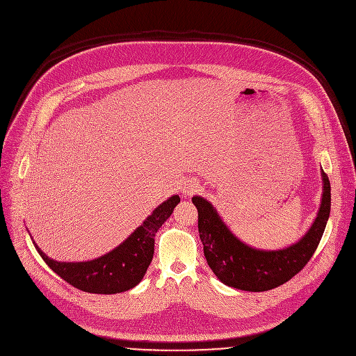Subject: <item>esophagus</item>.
<instances>
[{
  "label": "esophagus",
  "instance_id": "34e87169",
  "mask_svg": "<svg viewBox=\"0 0 356 356\" xmlns=\"http://www.w3.org/2000/svg\"><path fill=\"white\" fill-rule=\"evenodd\" d=\"M199 189V184L195 179H188L182 184V193L186 196L193 195Z\"/></svg>",
  "mask_w": 356,
  "mask_h": 356
}]
</instances>
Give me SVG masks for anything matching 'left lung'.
<instances>
[{"label": "left lung", "mask_w": 356, "mask_h": 356, "mask_svg": "<svg viewBox=\"0 0 356 356\" xmlns=\"http://www.w3.org/2000/svg\"><path fill=\"white\" fill-rule=\"evenodd\" d=\"M323 196L317 216L305 236L280 250H261L243 243L220 218L207 199L195 195L197 229L204 258L218 279L230 288L265 292L277 288L300 272L313 257L331 210V186L321 170Z\"/></svg>", "instance_id": "obj_1"}]
</instances>
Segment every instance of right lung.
<instances>
[{
	"label": "right lung",
	"instance_id": "add662e5",
	"mask_svg": "<svg viewBox=\"0 0 356 356\" xmlns=\"http://www.w3.org/2000/svg\"><path fill=\"white\" fill-rule=\"evenodd\" d=\"M181 202L178 195L159 204L152 215L116 248L91 261L61 262L49 258L33 241L47 266L74 288L98 295H113L137 286L154 255V237Z\"/></svg>",
	"mask_w": 356,
	"mask_h": 356
}]
</instances>
